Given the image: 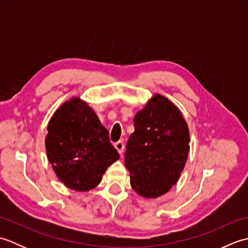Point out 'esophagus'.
Segmentation results:
<instances>
[{"mask_svg": "<svg viewBox=\"0 0 248 248\" xmlns=\"http://www.w3.org/2000/svg\"><path fill=\"white\" fill-rule=\"evenodd\" d=\"M114 147L116 149H117V151L121 155L124 152V143L123 140H118L114 144Z\"/></svg>", "mask_w": 248, "mask_h": 248, "instance_id": "34e87169", "label": "esophagus"}]
</instances>
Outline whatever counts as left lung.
<instances>
[{
	"instance_id": "8db88e82",
	"label": "left lung",
	"mask_w": 248,
	"mask_h": 248,
	"mask_svg": "<svg viewBox=\"0 0 248 248\" xmlns=\"http://www.w3.org/2000/svg\"><path fill=\"white\" fill-rule=\"evenodd\" d=\"M134 132L125 146L124 164L134 191L155 198L178 181L187 159L189 133L182 114L155 94L135 115Z\"/></svg>"
}]
</instances>
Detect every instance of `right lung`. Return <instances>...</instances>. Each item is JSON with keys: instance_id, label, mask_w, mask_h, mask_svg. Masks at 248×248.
<instances>
[{"instance_id": "add662e5", "label": "right lung", "mask_w": 248, "mask_h": 248, "mask_svg": "<svg viewBox=\"0 0 248 248\" xmlns=\"http://www.w3.org/2000/svg\"><path fill=\"white\" fill-rule=\"evenodd\" d=\"M46 148L57 177L75 191L97 186L107 168L119 159L108 130L78 98L62 104L51 118Z\"/></svg>"}]
</instances>
